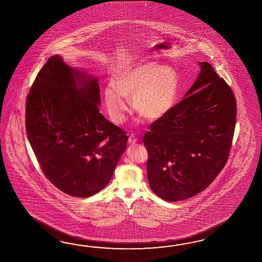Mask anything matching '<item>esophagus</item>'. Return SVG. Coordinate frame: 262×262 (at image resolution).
I'll return each instance as SVG.
<instances>
[{
    "label": "esophagus",
    "mask_w": 262,
    "mask_h": 262,
    "mask_svg": "<svg viewBox=\"0 0 262 262\" xmlns=\"http://www.w3.org/2000/svg\"><path fill=\"white\" fill-rule=\"evenodd\" d=\"M137 141L138 140H137V138H135V135H134V134H130V135H129V137H128V144L134 145Z\"/></svg>",
    "instance_id": "34e87169"
}]
</instances>
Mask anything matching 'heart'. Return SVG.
<instances>
[{"label": "heart", "instance_id": "obj_1", "mask_svg": "<svg viewBox=\"0 0 262 262\" xmlns=\"http://www.w3.org/2000/svg\"><path fill=\"white\" fill-rule=\"evenodd\" d=\"M113 83L103 91V100L111 119L126 120L128 97H134L136 112L147 120H157L172 108L178 93V77L168 67L154 64L126 66L114 72Z\"/></svg>", "mask_w": 262, "mask_h": 262}]
</instances>
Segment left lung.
<instances>
[{"mask_svg":"<svg viewBox=\"0 0 262 262\" xmlns=\"http://www.w3.org/2000/svg\"><path fill=\"white\" fill-rule=\"evenodd\" d=\"M181 102L150 124L143 142L151 190L167 202L204 190L229 157L236 127L234 92L208 62Z\"/></svg>","mask_w":262,"mask_h":262,"instance_id":"1","label":"left lung"}]
</instances>
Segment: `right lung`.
<instances>
[{
	"mask_svg": "<svg viewBox=\"0 0 262 262\" xmlns=\"http://www.w3.org/2000/svg\"><path fill=\"white\" fill-rule=\"evenodd\" d=\"M47 60L26 97V128L46 178L59 190L90 197L108 185L127 146L126 132L100 113L97 78Z\"/></svg>",
	"mask_w": 262,
	"mask_h": 262,
	"instance_id": "add662e5",
	"label": "right lung"
}]
</instances>
